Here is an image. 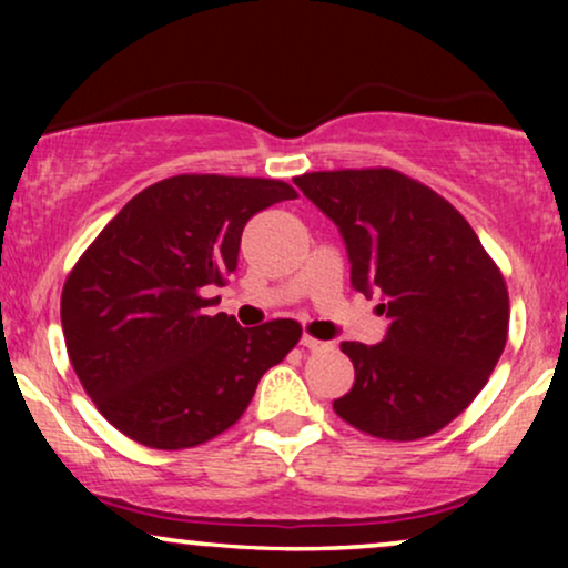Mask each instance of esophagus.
<instances>
[{"label":"esophagus","mask_w":568,"mask_h":568,"mask_svg":"<svg viewBox=\"0 0 568 568\" xmlns=\"http://www.w3.org/2000/svg\"><path fill=\"white\" fill-rule=\"evenodd\" d=\"M300 344L305 346V348H310V352H317V348H323V346H325L323 341H317V338H313V336H307V333H305V336H302Z\"/></svg>","instance_id":"34e87169"}]
</instances>
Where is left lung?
Here are the masks:
<instances>
[{"mask_svg": "<svg viewBox=\"0 0 568 568\" xmlns=\"http://www.w3.org/2000/svg\"><path fill=\"white\" fill-rule=\"evenodd\" d=\"M341 230L352 286L379 297L377 346L344 341L354 385L333 410L369 437L414 442L445 429L484 390L507 344L509 294L468 220L393 168L294 178Z\"/></svg>", "mask_w": 568, "mask_h": 568, "instance_id": "left-lung-1", "label": "left lung"}]
</instances>
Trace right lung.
Returning a JSON list of instances; mask_svg holds the SVG:
<instances>
[{
    "label": "right lung",
    "mask_w": 568,
    "mask_h": 568,
    "mask_svg": "<svg viewBox=\"0 0 568 568\" xmlns=\"http://www.w3.org/2000/svg\"><path fill=\"white\" fill-rule=\"evenodd\" d=\"M297 191L271 178L185 173L136 193L69 271L61 328L69 362L100 414L154 449L227 432L258 379L297 346L278 317L243 328L209 315L237 268L247 220Z\"/></svg>",
    "instance_id": "1"
}]
</instances>
